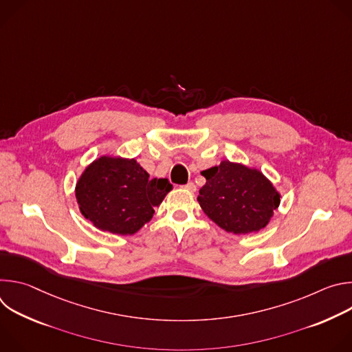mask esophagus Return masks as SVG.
<instances>
[{"instance_id": "34e87169", "label": "esophagus", "mask_w": 352, "mask_h": 352, "mask_svg": "<svg viewBox=\"0 0 352 352\" xmlns=\"http://www.w3.org/2000/svg\"><path fill=\"white\" fill-rule=\"evenodd\" d=\"M182 188L186 189V190H189V192H195V190H196V185H195L193 182H188V184L184 185Z\"/></svg>"}]
</instances>
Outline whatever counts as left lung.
<instances>
[{
	"instance_id": "1",
	"label": "left lung",
	"mask_w": 352,
	"mask_h": 352,
	"mask_svg": "<svg viewBox=\"0 0 352 352\" xmlns=\"http://www.w3.org/2000/svg\"><path fill=\"white\" fill-rule=\"evenodd\" d=\"M202 175L206 184L199 190L197 202L209 219L228 232L259 231L280 205V195L258 170L224 160Z\"/></svg>"
}]
</instances>
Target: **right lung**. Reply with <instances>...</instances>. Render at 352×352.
Returning <instances> with one entry per match:
<instances>
[{"instance_id":"1","label":"right lung","mask_w":352,"mask_h":352,"mask_svg":"<svg viewBox=\"0 0 352 352\" xmlns=\"http://www.w3.org/2000/svg\"><path fill=\"white\" fill-rule=\"evenodd\" d=\"M171 189L167 178H150L133 159L104 156L79 178L76 199L82 214L97 228L131 235L153 217Z\"/></svg>"}]
</instances>
